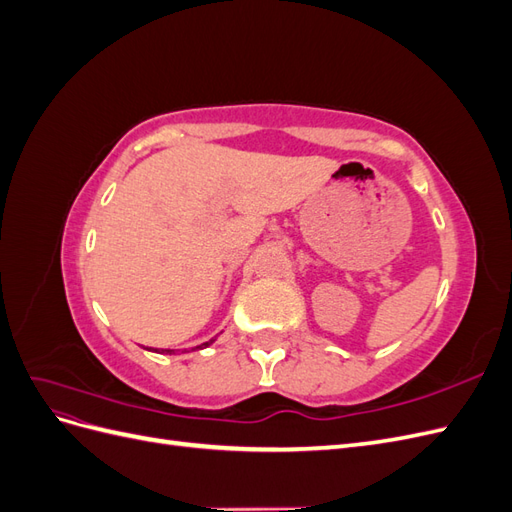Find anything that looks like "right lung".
<instances>
[{"label":"right lung","mask_w":512,"mask_h":512,"mask_svg":"<svg viewBox=\"0 0 512 512\" xmlns=\"http://www.w3.org/2000/svg\"><path fill=\"white\" fill-rule=\"evenodd\" d=\"M209 344H213V339H209V342H205L203 346H198V348H205V346H209ZM164 352H168V354H170V352H173V350H164Z\"/></svg>","instance_id":"obj_1"}]
</instances>
